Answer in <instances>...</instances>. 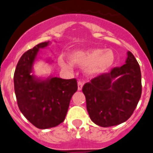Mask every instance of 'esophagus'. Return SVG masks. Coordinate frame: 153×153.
<instances>
[{"label":"esophagus","mask_w":153,"mask_h":153,"mask_svg":"<svg viewBox=\"0 0 153 153\" xmlns=\"http://www.w3.org/2000/svg\"><path fill=\"white\" fill-rule=\"evenodd\" d=\"M82 87H83V82H81V81H78V91H81L82 89Z\"/></svg>","instance_id":"1"}]
</instances>
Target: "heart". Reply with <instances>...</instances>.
<instances>
[{"mask_svg":"<svg viewBox=\"0 0 153 153\" xmlns=\"http://www.w3.org/2000/svg\"><path fill=\"white\" fill-rule=\"evenodd\" d=\"M71 62L58 58L61 67L71 69L73 65L79 67H85L88 75L98 76L109 71L115 62V54L110 48H95L82 50L71 53L69 55Z\"/></svg>","mask_w":153,"mask_h":153,"instance_id":"heart-1","label":"heart"}]
</instances>
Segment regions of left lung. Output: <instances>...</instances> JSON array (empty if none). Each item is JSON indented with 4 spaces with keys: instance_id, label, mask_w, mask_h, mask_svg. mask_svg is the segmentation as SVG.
Returning <instances> with one entry per match:
<instances>
[{
    "instance_id": "1",
    "label": "left lung",
    "mask_w": 153,
    "mask_h": 153,
    "mask_svg": "<svg viewBox=\"0 0 153 153\" xmlns=\"http://www.w3.org/2000/svg\"><path fill=\"white\" fill-rule=\"evenodd\" d=\"M82 91L93 123L102 127L124 123L132 115L142 94L139 63L128 51L125 65L91 79Z\"/></svg>"
}]
</instances>
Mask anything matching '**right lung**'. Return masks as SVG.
Masks as SVG:
<instances>
[{"instance_id": "add662e5", "label": "right lung", "mask_w": 153, "mask_h": 153, "mask_svg": "<svg viewBox=\"0 0 153 153\" xmlns=\"http://www.w3.org/2000/svg\"><path fill=\"white\" fill-rule=\"evenodd\" d=\"M49 45V42H42L26 51L18 61L14 75L20 111L41 129L55 127L65 120L71 97L78 90L75 78H41L33 75V65L40 49Z\"/></svg>"}]
</instances>
